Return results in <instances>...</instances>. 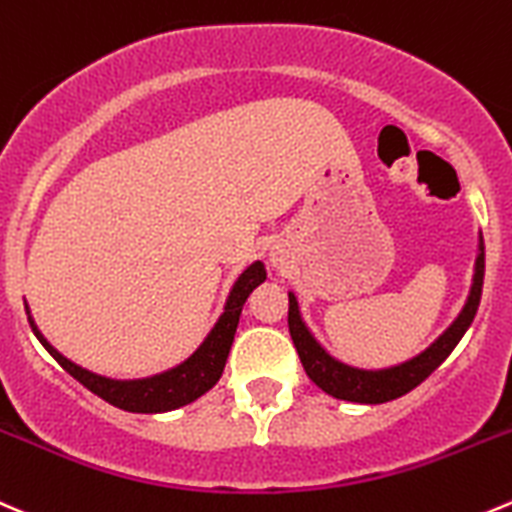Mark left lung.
Segmentation results:
<instances>
[{
  "instance_id": "obj_1",
  "label": "left lung",
  "mask_w": 512,
  "mask_h": 512,
  "mask_svg": "<svg viewBox=\"0 0 512 512\" xmlns=\"http://www.w3.org/2000/svg\"><path fill=\"white\" fill-rule=\"evenodd\" d=\"M483 277H485V245L483 237H480V252L478 260H475V277H473V290H470L468 302H465L463 312L458 315V320L433 342L425 352H420L413 360L403 362L398 367H390V370H357V367H347L342 362H337L335 357L327 355L320 345L315 342V337L310 335V330L305 327V322L300 320V310H297L295 295H290V310H287V325H290L292 342L297 347V355H300L302 367H305L307 377L315 382L317 388L325 390L327 395L340 400H350V403H388V400L400 398V395L410 393L413 388H418L420 382L430 375L433 370H438L440 362L453 352V347L458 345L460 337L465 335V330L473 322L475 312H478L480 295H483Z\"/></svg>"
}]
</instances>
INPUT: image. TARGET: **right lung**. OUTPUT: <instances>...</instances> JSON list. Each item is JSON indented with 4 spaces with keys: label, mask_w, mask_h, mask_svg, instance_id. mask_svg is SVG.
Returning a JSON list of instances; mask_svg holds the SVG:
<instances>
[{
    "label": "right lung",
    "mask_w": 512,
    "mask_h": 512,
    "mask_svg": "<svg viewBox=\"0 0 512 512\" xmlns=\"http://www.w3.org/2000/svg\"><path fill=\"white\" fill-rule=\"evenodd\" d=\"M267 272L262 267V262L247 267L240 275V280L235 282L230 292V300H227L225 312H222L220 322L215 325V330L207 335V340L202 342L200 350L190 357L187 362H182L180 367L170 372H162V375L147 377V380H109V377H99L94 372L82 370L79 365L69 362L67 357L59 355L42 335L32 325L34 335L39 337L44 347H47L49 355L74 377L79 380L87 390H92L94 395H99L102 400H107L109 405L119 410H127V413H167V410L182 408V405L192 403L200 395H205L207 390L220 380L222 370H225L227 355H230L232 340H235L237 322H240V312L245 300L250 297V292L255 290L260 282H265Z\"/></svg>",
    "instance_id": "1"
}]
</instances>
